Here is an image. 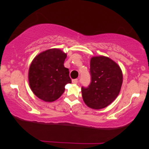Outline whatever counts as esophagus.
Masks as SVG:
<instances>
[{
	"label": "esophagus",
	"instance_id": "esophagus-1",
	"mask_svg": "<svg viewBox=\"0 0 149 149\" xmlns=\"http://www.w3.org/2000/svg\"><path fill=\"white\" fill-rule=\"evenodd\" d=\"M72 83H74V84H77L78 83V79H73L72 80Z\"/></svg>",
	"mask_w": 149,
	"mask_h": 149
}]
</instances>
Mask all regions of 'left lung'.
Returning a JSON list of instances; mask_svg holds the SVG:
<instances>
[{
  "label": "left lung",
  "instance_id": "8db88e82",
  "mask_svg": "<svg viewBox=\"0 0 149 149\" xmlns=\"http://www.w3.org/2000/svg\"><path fill=\"white\" fill-rule=\"evenodd\" d=\"M91 83L81 88L85 104L93 109L107 107L118 96L123 84V72L117 63L105 56L90 59Z\"/></svg>",
  "mask_w": 149,
  "mask_h": 149
}]
</instances>
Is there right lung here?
I'll use <instances>...</instances> for the list:
<instances>
[{
  "label": "right lung",
  "instance_id": "add662e5",
  "mask_svg": "<svg viewBox=\"0 0 149 149\" xmlns=\"http://www.w3.org/2000/svg\"><path fill=\"white\" fill-rule=\"evenodd\" d=\"M66 53L52 48L39 53L31 63L28 79L31 91L39 99L52 102L64 92L65 85L71 83L69 71L64 63Z\"/></svg>",
  "mask_w": 149,
  "mask_h": 149
}]
</instances>
